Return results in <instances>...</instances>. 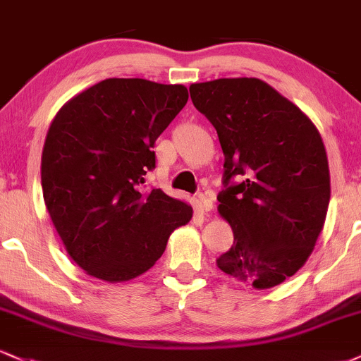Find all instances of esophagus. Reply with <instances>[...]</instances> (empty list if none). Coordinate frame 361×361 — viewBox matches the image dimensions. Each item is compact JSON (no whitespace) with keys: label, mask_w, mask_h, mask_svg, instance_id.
Listing matches in <instances>:
<instances>
[{"label":"esophagus","mask_w":361,"mask_h":361,"mask_svg":"<svg viewBox=\"0 0 361 361\" xmlns=\"http://www.w3.org/2000/svg\"><path fill=\"white\" fill-rule=\"evenodd\" d=\"M197 207L200 208V210L210 212L212 208H214V202H212V200L208 198L205 193H198L197 195Z\"/></svg>","instance_id":"34e87169"}]
</instances>
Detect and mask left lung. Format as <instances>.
Instances as JSON below:
<instances>
[{"label": "left lung", "mask_w": 361, "mask_h": 361, "mask_svg": "<svg viewBox=\"0 0 361 361\" xmlns=\"http://www.w3.org/2000/svg\"><path fill=\"white\" fill-rule=\"evenodd\" d=\"M190 95L225 156L216 200L233 245L216 266L257 289L274 288L305 266L323 230L329 205L323 139L299 107L260 79L192 84Z\"/></svg>", "instance_id": "8db88e82"}]
</instances>
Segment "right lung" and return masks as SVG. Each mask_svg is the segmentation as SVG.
<instances>
[{
  "label": "right lung",
  "instance_id": "1",
  "mask_svg": "<svg viewBox=\"0 0 361 361\" xmlns=\"http://www.w3.org/2000/svg\"><path fill=\"white\" fill-rule=\"evenodd\" d=\"M188 101L183 85L106 79L51 121L42 154L43 200L68 255L89 276L121 282L163 255L192 205L145 190L156 139Z\"/></svg>",
  "mask_w": 361,
  "mask_h": 361
}]
</instances>
